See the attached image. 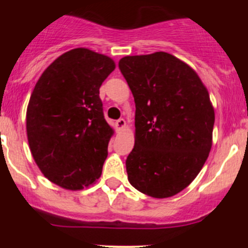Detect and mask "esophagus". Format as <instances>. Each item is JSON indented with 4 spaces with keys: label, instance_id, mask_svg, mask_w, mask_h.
<instances>
[{
    "label": "esophagus",
    "instance_id": "34e87169",
    "mask_svg": "<svg viewBox=\"0 0 248 248\" xmlns=\"http://www.w3.org/2000/svg\"><path fill=\"white\" fill-rule=\"evenodd\" d=\"M115 124H116L117 131H122V129L126 127V121H124V119H119L116 122H115Z\"/></svg>",
    "mask_w": 248,
    "mask_h": 248
}]
</instances>
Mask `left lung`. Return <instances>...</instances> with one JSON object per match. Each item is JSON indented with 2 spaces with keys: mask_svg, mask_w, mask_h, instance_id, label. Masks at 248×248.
<instances>
[{
  "mask_svg": "<svg viewBox=\"0 0 248 248\" xmlns=\"http://www.w3.org/2000/svg\"><path fill=\"white\" fill-rule=\"evenodd\" d=\"M119 68L136 102L128 181L154 198L186 188L206 161L215 111L198 74L168 52L126 56Z\"/></svg>",
  "mask_w": 248,
  "mask_h": 248,
  "instance_id": "obj_1",
  "label": "left lung"
}]
</instances>
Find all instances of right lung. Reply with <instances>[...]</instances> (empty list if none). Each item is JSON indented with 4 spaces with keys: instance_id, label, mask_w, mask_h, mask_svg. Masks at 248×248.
Masks as SVG:
<instances>
[{
    "instance_id": "right-lung-1",
    "label": "right lung",
    "mask_w": 248,
    "mask_h": 248,
    "mask_svg": "<svg viewBox=\"0 0 248 248\" xmlns=\"http://www.w3.org/2000/svg\"><path fill=\"white\" fill-rule=\"evenodd\" d=\"M115 69L106 55L78 47L43 72L30 98L26 131L44 176L67 189H82L102 174L112 129L99 98Z\"/></svg>"
}]
</instances>
